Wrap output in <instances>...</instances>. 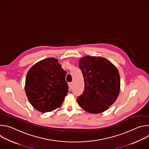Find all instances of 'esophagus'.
I'll return each mask as SVG.
<instances>
[{
	"label": "esophagus",
	"mask_w": 149,
	"mask_h": 149,
	"mask_svg": "<svg viewBox=\"0 0 149 149\" xmlns=\"http://www.w3.org/2000/svg\"><path fill=\"white\" fill-rule=\"evenodd\" d=\"M72 85H73V83H72V82H70V83H69L68 86H69V87H70V89H71V88H72Z\"/></svg>",
	"instance_id": "esophagus-1"
}]
</instances>
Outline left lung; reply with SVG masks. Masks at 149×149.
I'll return each mask as SVG.
<instances>
[{
  "label": "left lung",
  "instance_id": "left-lung-1",
  "mask_svg": "<svg viewBox=\"0 0 149 149\" xmlns=\"http://www.w3.org/2000/svg\"><path fill=\"white\" fill-rule=\"evenodd\" d=\"M78 66L84 79V90L77 100L79 106L92 114L107 110L120 93L118 70L110 61L101 56H84L79 59Z\"/></svg>",
  "mask_w": 149,
  "mask_h": 149
}]
</instances>
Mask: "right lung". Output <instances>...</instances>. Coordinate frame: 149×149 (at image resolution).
Wrapping results in <instances>:
<instances>
[{
	"mask_svg": "<svg viewBox=\"0 0 149 149\" xmlns=\"http://www.w3.org/2000/svg\"><path fill=\"white\" fill-rule=\"evenodd\" d=\"M66 74L54 58L41 60L29 69L25 90L34 109L47 113L61 107L68 91Z\"/></svg>",
	"mask_w": 149,
	"mask_h": 149,
	"instance_id": "add662e5",
	"label": "right lung"
}]
</instances>
